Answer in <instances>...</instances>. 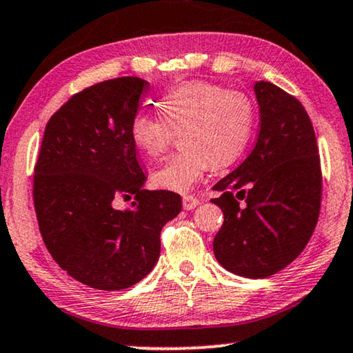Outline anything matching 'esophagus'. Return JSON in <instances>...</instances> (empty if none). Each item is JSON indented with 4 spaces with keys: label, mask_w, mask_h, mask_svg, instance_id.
<instances>
[{
    "label": "esophagus",
    "mask_w": 353,
    "mask_h": 353,
    "mask_svg": "<svg viewBox=\"0 0 353 353\" xmlns=\"http://www.w3.org/2000/svg\"><path fill=\"white\" fill-rule=\"evenodd\" d=\"M199 203H200L199 199H195L194 195H184V196H182V206H184V210H194Z\"/></svg>",
    "instance_id": "obj_1"
}]
</instances>
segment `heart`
I'll return each mask as SVG.
<instances>
[{"label": "heart", "mask_w": 353, "mask_h": 353, "mask_svg": "<svg viewBox=\"0 0 353 353\" xmlns=\"http://www.w3.org/2000/svg\"><path fill=\"white\" fill-rule=\"evenodd\" d=\"M161 117L140 111L130 121V139L150 158L166 152L181 130V152L153 172L159 189L185 194L210 166H229L241 157L255 125L250 97L211 82H185L164 92L158 100Z\"/></svg>", "instance_id": "b5f03b06"}]
</instances>
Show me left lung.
I'll return each mask as SVG.
<instances>
[{"label": "left lung", "mask_w": 353, "mask_h": 353, "mask_svg": "<svg viewBox=\"0 0 353 353\" xmlns=\"http://www.w3.org/2000/svg\"><path fill=\"white\" fill-rule=\"evenodd\" d=\"M260 132L252 153L221 179L211 201L224 223L213 241L216 260L234 274L261 279L284 270L313 236L323 176L316 137L297 98L256 82Z\"/></svg>", "instance_id": "8db88e82"}]
</instances>
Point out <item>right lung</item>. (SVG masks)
<instances>
[{"instance_id":"1","label":"right lung","mask_w":353,"mask_h":353,"mask_svg":"<svg viewBox=\"0 0 353 353\" xmlns=\"http://www.w3.org/2000/svg\"><path fill=\"white\" fill-rule=\"evenodd\" d=\"M150 83L119 77L83 88L50 117L34 174L40 234L53 260L88 288L121 290L157 265L181 195L143 190L130 121ZM117 198L133 199L128 210Z\"/></svg>"}]
</instances>
